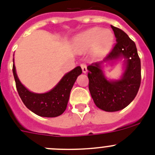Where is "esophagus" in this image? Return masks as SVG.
Listing matches in <instances>:
<instances>
[{
	"label": "esophagus",
	"mask_w": 155,
	"mask_h": 155,
	"mask_svg": "<svg viewBox=\"0 0 155 155\" xmlns=\"http://www.w3.org/2000/svg\"><path fill=\"white\" fill-rule=\"evenodd\" d=\"M81 67L82 68V71H83V73H86L87 72V64L85 63H81Z\"/></svg>",
	"instance_id": "34e87169"
}]
</instances>
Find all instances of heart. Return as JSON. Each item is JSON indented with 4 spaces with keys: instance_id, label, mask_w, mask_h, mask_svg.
Wrapping results in <instances>:
<instances>
[{
    "instance_id": "obj_1",
    "label": "heart",
    "mask_w": 155,
    "mask_h": 155,
    "mask_svg": "<svg viewBox=\"0 0 155 155\" xmlns=\"http://www.w3.org/2000/svg\"><path fill=\"white\" fill-rule=\"evenodd\" d=\"M113 36L110 31L102 28H93L81 34L76 39V43L82 49H88L95 46L99 53L107 51L113 44Z\"/></svg>"
}]
</instances>
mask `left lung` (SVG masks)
<instances>
[{
  "mask_svg": "<svg viewBox=\"0 0 155 155\" xmlns=\"http://www.w3.org/2000/svg\"><path fill=\"white\" fill-rule=\"evenodd\" d=\"M116 42L103 61L93 63L87 67L88 88L94 104L106 112H116L127 107L136 97L141 81L140 59L135 42L125 31L111 25ZM123 57L127 60V68L119 81L105 79L101 69L103 62Z\"/></svg>",
  "mask_w": 155,
  "mask_h": 155,
  "instance_id": "obj_1",
  "label": "left lung"
}]
</instances>
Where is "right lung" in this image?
<instances>
[{"mask_svg": "<svg viewBox=\"0 0 155 155\" xmlns=\"http://www.w3.org/2000/svg\"><path fill=\"white\" fill-rule=\"evenodd\" d=\"M12 71L18 93L23 103L32 113L42 117H57L64 113L68 106L71 88L78 76L82 73L81 67H77L64 75L50 91L44 94H35L28 91L21 84L16 74L14 64Z\"/></svg>", "mask_w": 155, "mask_h": 155, "instance_id": "add662e5", "label": "right lung"}]
</instances>
